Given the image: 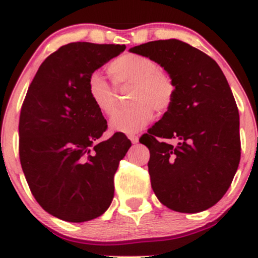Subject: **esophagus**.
<instances>
[{"instance_id":"34e87169","label":"esophagus","mask_w":258,"mask_h":258,"mask_svg":"<svg viewBox=\"0 0 258 258\" xmlns=\"http://www.w3.org/2000/svg\"><path fill=\"white\" fill-rule=\"evenodd\" d=\"M127 137H128V139L132 142L133 144H136V143H137V142H138V136H136V135H128V136H127Z\"/></svg>"}]
</instances>
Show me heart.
Returning <instances> with one entry per match:
<instances>
[{
	"mask_svg": "<svg viewBox=\"0 0 258 258\" xmlns=\"http://www.w3.org/2000/svg\"><path fill=\"white\" fill-rule=\"evenodd\" d=\"M108 74L116 87L132 85V106L117 111L110 120L112 131L135 133L144 128L154 117V110L164 114L173 104L177 86L170 74L159 69L152 58L126 53L108 65ZM87 93L102 114L111 116L116 110L115 88L98 73L87 80Z\"/></svg>",
	"mask_w": 258,
	"mask_h": 258,
	"instance_id": "b5f03b06",
	"label": "heart"
}]
</instances>
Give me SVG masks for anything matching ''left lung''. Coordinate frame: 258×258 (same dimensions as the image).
<instances>
[{"mask_svg": "<svg viewBox=\"0 0 258 258\" xmlns=\"http://www.w3.org/2000/svg\"><path fill=\"white\" fill-rule=\"evenodd\" d=\"M130 51L155 60L177 86L172 106L139 139L150 152L154 193L173 211L207 210L227 193L240 162L239 111L226 76L206 53L173 38Z\"/></svg>", "mask_w": 258, "mask_h": 258, "instance_id": "left-lung-1", "label": "left lung"}]
</instances>
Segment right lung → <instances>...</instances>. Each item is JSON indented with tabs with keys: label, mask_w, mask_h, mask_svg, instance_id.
<instances>
[{
	"label": "right lung",
	"mask_w": 258,
	"mask_h": 258,
	"mask_svg": "<svg viewBox=\"0 0 258 258\" xmlns=\"http://www.w3.org/2000/svg\"><path fill=\"white\" fill-rule=\"evenodd\" d=\"M122 44L72 42L53 52L29 86L19 117V159L44 211L68 222L104 214L114 174L131 147L123 133L99 141L108 125L87 93L92 73Z\"/></svg>",
	"instance_id": "1"
}]
</instances>
